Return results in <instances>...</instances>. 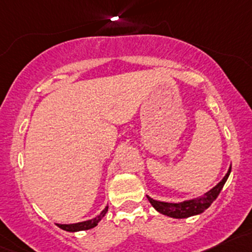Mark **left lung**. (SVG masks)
<instances>
[{"label": "left lung", "mask_w": 252, "mask_h": 252, "mask_svg": "<svg viewBox=\"0 0 252 252\" xmlns=\"http://www.w3.org/2000/svg\"><path fill=\"white\" fill-rule=\"evenodd\" d=\"M229 173H231V167H229L228 172L223 177L222 181L219 184L215 185L212 190L208 192L204 193L201 197L195 198V200L184 201L181 203H167V202H160V201H156L147 196L148 201L151 202L152 206L157 209L158 212L161 214L167 215V217L176 218V219H184V218L192 217V215L201 214V213L206 211L211 204L217 200L219 196L221 190H222L223 185H225L226 181H227Z\"/></svg>", "instance_id": "1"}]
</instances>
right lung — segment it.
Here are the masks:
<instances>
[{
  "label": "right lung",
  "mask_w": 252,
  "mask_h": 252,
  "mask_svg": "<svg viewBox=\"0 0 252 252\" xmlns=\"http://www.w3.org/2000/svg\"><path fill=\"white\" fill-rule=\"evenodd\" d=\"M106 212H107V207L100 213V214L98 215V217L94 218V219H92V220L82 221V222H77V223H70V225H60V223H57V226H59L60 228L64 229V231H68V232L85 231V229H90V228L95 227V226L98 225L99 221H100L105 217Z\"/></svg>",
  "instance_id": "obj_1"
}]
</instances>
